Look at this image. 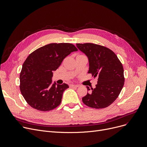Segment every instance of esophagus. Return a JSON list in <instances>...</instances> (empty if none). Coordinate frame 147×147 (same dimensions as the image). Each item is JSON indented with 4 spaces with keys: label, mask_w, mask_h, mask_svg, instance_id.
<instances>
[{
    "label": "esophagus",
    "mask_w": 147,
    "mask_h": 147,
    "mask_svg": "<svg viewBox=\"0 0 147 147\" xmlns=\"http://www.w3.org/2000/svg\"><path fill=\"white\" fill-rule=\"evenodd\" d=\"M69 87H70V88H78L79 86L78 85H75V84H69Z\"/></svg>",
    "instance_id": "obj_1"
}]
</instances>
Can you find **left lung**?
<instances>
[{
  "label": "left lung",
  "instance_id": "1",
  "mask_svg": "<svg viewBox=\"0 0 147 147\" xmlns=\"http://www.w3.org/2000/svg\"><path fill=\"white\" fill-rule=\"evenodd\" d=\"M79 50L86 54L89 63L88 73L98 77L96 88L82 98L86 105L100 109L110 105L119 96L124 85V69L115 53L105 46L92 43H76Z\"/></svg>",
  "mask_w": 147,
  "mask_h": 147
}]
</instances>
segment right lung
Segmentation results:
<instances>
[{"mask_svg":"<svg viewBox=\"0 0 147 147\" xmlns=\"http://www.w3.org/2000/svg\"><path fill=\"white\" fill-rule=\"evenodd\" d=\"M78 50L71 43H50L30 54L20 75V91L29 105L38 111H48L61 104L68 85L52 84L53 71L69 54Z\"/></svg>","mask_w":147,"mask_h":147,"instance_id":"add662e5","label":"right lung"}]
</instances>
